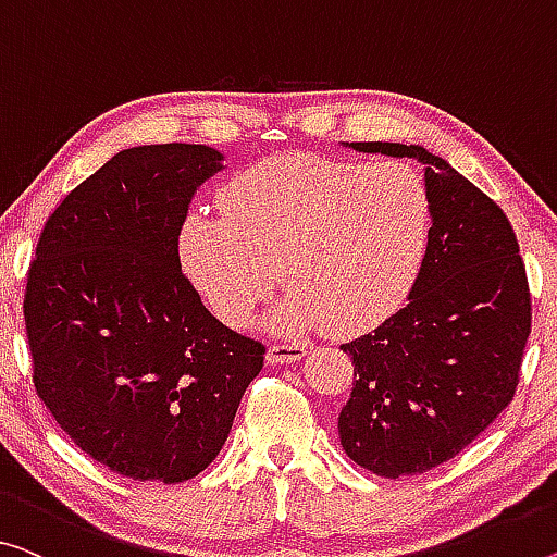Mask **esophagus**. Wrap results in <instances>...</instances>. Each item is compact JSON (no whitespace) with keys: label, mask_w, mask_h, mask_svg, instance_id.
<instances>
[{"label":"esophagus","mask_w":557,"mask_h":557,"mask_svg":"<svg viewBox=\"0 0 557 557\" xmlns=\"http://www.w3.org/2000/svg\"><path fill=\"white\" fill-rule=\"evenodd\" d=\"M306 356V346L304 344H273L267 354V361L271 366L278 363H296L298 358Z\"/></svg>","instance_id":"1"}]
</instances>
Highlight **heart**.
Returning a JSON list of instances; mask_svg holds the SVG:
<instances>
[{"label":"heart","instance_id":"obj_1","mask_svg":"<svg viewBox=\"0 0 557 557\" xmlns=\"http://www.w3.org/2000/svg\"><path fill=\"white\" fill-rule=\"evenodd\" d=\"M219 199L221 211L186 216L178 251L228 326L246 321L278 273L294 290L263 326H373L413 286L431 228L425 184L400 161L361 166L286 153L242 171Z\"/></svg>","mask_w":557,"mask_h":557}]
</instances>
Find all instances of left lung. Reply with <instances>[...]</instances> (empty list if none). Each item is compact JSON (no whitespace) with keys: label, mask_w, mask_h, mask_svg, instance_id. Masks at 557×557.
Wrapping results in <instances>:
<instances>
[{"label":"left lung","mask_w":557,"mask_h":557,"mask_svg":"<svg viewBox=\"0 0 557 557\" xmlns=\"http://www.w3.org/2000/svg\"><path fill=\"white\" fill-rule=\"evenodd\" d=\"M416 159L431 199L408 304L341 348L354 388L338 413L346 456L383 478L425 473L475 441L512 400L530 336V290L498 203L421 144L341 141Z\"/></svg>","instance_id":"1"}]
</instances>
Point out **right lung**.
I'll list each match as a JSON object with an SVG mask.
<instances>
[{"instance_id": "1", "label": "right lung", "mask_w": 557, "mask_h": 557, "mask_svg": "<svg viewBox=\"0 0 557 557\" xmlns=\"http://www.w3.org/2000/svg\"><path fill=\"white\" fill-rule=\"evenodd\" d=\"M221 169L203 144L114 153L51 213L29 269L39 398L89 458L134 481L199 475L263 366L267 348L211 315L178 259L194 194Z\"/></svg>"}]
</instances>
